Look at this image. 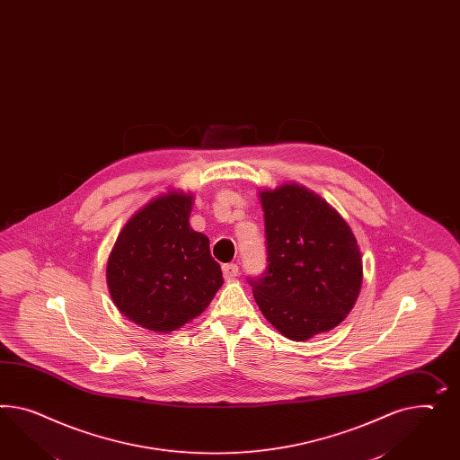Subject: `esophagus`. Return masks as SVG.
Here are the masks:
<instances>
[{
    "instance_id": "34e87169",
    "label": "esophagus",
    "mask_w": 460,
    "mask_h": 460,
    "mask_svg": "<svg viewBox=\"0 0 460 460\" xmlns=\"http://www.w3.org/2000/svg\"><path fill=\"white\" fill-rule=\"evenodd\" d=\"M223 273L226 279H234L237 274H239V268H237V264H234V262H227V264L223 266Z\"/></svg>"
}]
</instances>
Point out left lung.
<instances>
[{
    "label": "left lung",
    "instance_id": "left-lung-1",
    "mask_svg": "<svg viewBox=\"0 0 460 460\" xmlns=\"http://www.w3.org/2000/svg\"><path fill=\"white\" fill-rule=\"evenodd\" d=\"M261 204L268 266L248 278L260 310L295 341L330 332L360 293L361 254L349 226L296 184L262 190Z\"/></svg>",
    "mask_w": 460,
    "mask_h": 460
}]
</instances>
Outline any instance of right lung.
Listing matches in <instances>:
<instances>
[{
	"mask_svg": "<svg viewBox=\"0 0 460 460\" xmlns=\"http://www.w3.org/2000/svg\"><path fill=\"white\" fill-rule=\"evenodd\" d=\"M192 196L171 192L125 224L107 262L117 308L134 323L167 333L208 308L223 286L209 239L189 226Z\"/></svg>",
	"mask_w": 460,
	"mask_h": 460,
	"instance_id": "add662e5",
	"label": "right lung"
}]
</instances>
